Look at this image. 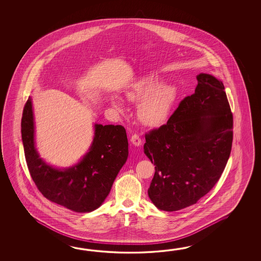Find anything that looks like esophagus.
I'll list each match as a JSON object with an SVG mask.
<instances>
[{"label":"esophagus","mask_w":261,"mask_h":261,"mask_svg":"<svg viewBox=\"0 0 261 261\" xmlns=\"http://www.w3.org/2000/svg\"><path fill=\"white\" fill-rule=\"evenodd\" d=\"M130 142L134 146H140L142 144V139L139 136L138 134H133L130 138Z\"/></svg>","instance_id":"1"}]
</instances>
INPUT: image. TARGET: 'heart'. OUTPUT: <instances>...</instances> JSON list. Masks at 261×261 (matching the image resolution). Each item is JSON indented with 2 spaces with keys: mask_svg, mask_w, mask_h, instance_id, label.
Listing matches in <instances>:
<instances>
[{
  "mask_svg": "<svg viewBox=\"0 0 261 261\" xmlns=\"http://www.w3.org/2000/svg\"><path fill=\"white\" fill-rule=\"evenodd\" d=\"M177 97L176 88L169 84H161L155 75L139 79L127 91V98L139 103V119L146 126L156 127L165 122ZM113 106L119 113L125 112L123 100L119 97L113 99Z\"/></svg>",
  "mask_w": 261,
  "mask_h": 261,
  "instance_id": "heart-1",
  "label": "heart"
}]
</instances>
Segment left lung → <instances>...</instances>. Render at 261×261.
Masks as SVG:
<instances>
[{
	"label": "left lung",
	"mask_w": 261,
	"mask_h": 261,
	"mask_svg": "<svg viewBox=\"0 0 261 261\" xmlns=\"http://www.w3.org/2000/svg\"><path fill=\"white\" fill-rule=\"evenodd\" d=\"M197 80L194 94L167 124L145 134L144 154L155 170L148 196L162 211L197 203L219 180L230 155L233 117L224 85L203 72Z\"/></svg>",
	"instance_id": "obj_1"
}]
</instances>
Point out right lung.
Wrapping results in <instances>:
<instances>
[{
	"instance_id": "obj_1",
	"label": "right lung",
	"mask_w": 261,
	"mask_h": 261,
	"mask_svg": "<svg viewBox=\"0 0 261 261\" xmlns=\"http://www.w3.org/2000/svg\"><path fill=\"white\" fill-rule=\"evenodd\" d=\"M34 133L33 102L29 98L23 110L21 136L29 171L37 189L47 200L71 211L89 213L98 209L128 159L124 127L94 124V137L89 151L76 164L63 169L40 158Z\"/></svg>"
}]
</instances>
